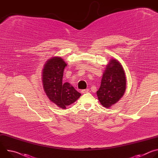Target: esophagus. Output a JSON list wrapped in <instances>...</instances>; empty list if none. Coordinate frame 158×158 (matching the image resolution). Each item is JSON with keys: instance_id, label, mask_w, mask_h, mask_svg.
Wrapping results in <instances>:
<instances>
[{"instance_id": "34e87169", "label": "esophagus", "mask_w": 158, "mask_h": 158, "mask_svg": "<svg viewBox=\"0 0 158 158\" xmlns=\"http://www.w3.org/2000/svg\"><path fill=\"white\" fill-rule=\"evenodd\" d=\"M89 91V89H82V90H81V93H85L88 92Z\"/></svg>"}]
</instances>
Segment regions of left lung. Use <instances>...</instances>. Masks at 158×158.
<instances>
[{
	"mask_svg": "<svg viewBox=\"0 0 158 158\" xmlns=\"http://www.w3.org/2000/svg\"><path fill=\"white\" fill-rule=\"evenodd\" d=\"M126 79L121 64L116 59H111L102 75L97 96L101 104L109 107L116 104L124 95Z\"/></svg>",
	"mask_w": 158,
	"mask_h": 158,
	"instance_id": "1",
	"label": "left lung"
}]
</instances>
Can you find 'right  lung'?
<instances>
[{
	"instance_id": "add662e5",
	"label": "right lung",
	"mask_w": 158,
	"mask_h": 158,
	"mask_svg": "<svg viewBox=\"0 0 158 158\" xmlns=\"http://www.w3.org/2000/svg\"><path fill=\"white\" fill-rule=\"evenodd\" d=\"M66 65L61 57H52L46 62L42 72L45 93L52 102L62 109H65L81 96L69 83L62 82Z\"/></svg>"
}]
</instances>
